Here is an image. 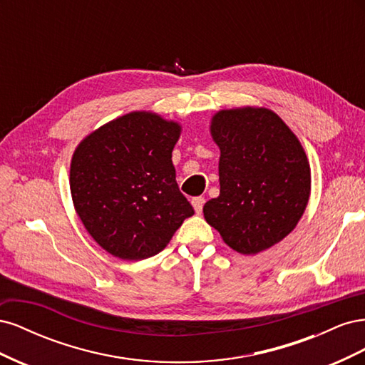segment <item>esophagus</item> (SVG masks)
<instances>
[{
    "mask_svg": "<svg viewBox=\"0 0 365 365\" xmlns=\"http://www.w3.org/2000/svg\"><path fill=\"white\" fill-rule=\"evenodd\" d=\"M192 205L195 208V212L200 215L202 212V205H204V197L202 196H196L192 200Z\"/></svg>",
    "mask_w": 365,
    "mask_h": 365,
    "instance_id": "esophagus-1",
    "label": "esophagus"
}]
</instances>
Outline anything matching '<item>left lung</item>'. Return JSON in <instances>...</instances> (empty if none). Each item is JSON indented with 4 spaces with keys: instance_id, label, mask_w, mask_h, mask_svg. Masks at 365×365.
I'll list each match as a JSON object with an SVG mask.
<instances>
[{
    "instance_id": "left-lung-1",
    "label": "left lung",
    "mask_w": 365,
    "mask_h": 365,
    "mask_svg": "<svg viewBox=\"0 0 365 365\" xmlns=\"http://www.w3.org/2000/svg\"><path fill=\"white\" fill-rule=\"evenodd\" d=\"M210 134L219 146V196L204 205L208 225L240 254L279 244L311 196V168L300 140L268 108L222 109Z\"/></svg>"
}]
</instances>
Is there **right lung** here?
<instances>
[{
  "label": "right lung",
  "mask_w": 365,
  "mask_h": 365,
  "mask_svg": "<svg viewBox=\"0 0 365 365\" xmlns=\"http://www.w3.org/2000/svg\"><path fill=\"white\" fill-rule=\"evenodd\" d=\"M181 125L134 111L77 145L70 190L77 216L105 251L123 260L155 256L195 215L176 184L172 150Z\"/></svg>",
  "instance_id": "1"
}]
</instances>
